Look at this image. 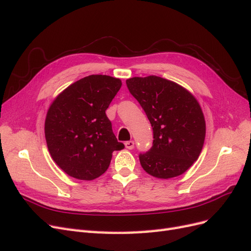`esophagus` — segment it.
<instances>
[{
    "label": "esophagus",
    "mask_w": 251,
    "mask_h": 251,
    "mask_svg": "<svg viewBox=\"0 0 251 251\" xmlns=\"http://www.w3.org/2000/svg\"><path fill=\"white\" fill-rule=\"evenodd\" d=\"M125 146L127 150H133L134 149V146H135V142L133 140H130V141H126L125 143Z\"/></svg>",
    "instance_id": "obj_1"
}]
</instances>
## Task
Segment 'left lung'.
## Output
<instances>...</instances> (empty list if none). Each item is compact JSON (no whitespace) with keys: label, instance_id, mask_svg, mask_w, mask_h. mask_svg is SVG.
I'll use <instances>...</instances> for the list:
<instances>
[{"label":"left lung","instance_id":"obj_1","mask_svg":"<svg viewBox=\"0 0 251 251\" xmlns=\"http://www.w3.org/2000/svg\"><path fill=\"white\" fill-rule=\"evenodd\" d=\"M126 87L153 127V146L139 154L143 170L160 179L183 174L204 143L205 120L198 101L176 82L154 75L127 79Z\"/></svg>","mask_w":251,"mask_h":251}]
</instances>
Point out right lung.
Here are the masks:
<instances>
[{"instance_id": "obj_1", "label": "right lung", "mask_w": 251, "mask_h": 251, "mask_svg": "<svg viewBox=\"0 0 251 251\" xmlns=\"http://www.w3.org/2000/svg\"><path fill=\"white\" fill-rule=\"evenodd\" d=\"M121 87L108 75H90L68 87L52 102L45 121L50 155L69 176L93 180L108 170L118 142L105 110Z\"/></svg>"}]
</instances>
